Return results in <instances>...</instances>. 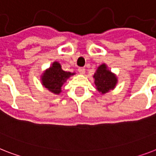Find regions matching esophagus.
<instances>
[{
	"mask_svg": "<svg viewBox=\"0 0 156 156\" xmlns=\"http://www.w3.org/2000/svg\"><path fill=\"white\" fill-rule=\"evenodd\" d=\"M78 72H79V74H84L85 69L84 68H82V67H80V68H78Z\"/></svg>",
	"mask_w": 156,
	"mask_h": 156,
	"instance_id": "obj_1",
	"label": "esophagus"
}]
</instances>
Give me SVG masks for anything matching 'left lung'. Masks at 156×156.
<instances>
[{"instance_id": "obj_1", "label": "left lung", "mask_w": 156, "mask_h": 156, "mask_svg": "<svg viewBox=\"0 0 156 156\" xmlns=\"http://www.w3.org/2000/svg\"><path fill=\"white\" fill-rule=\"evenodd\" d=\"M93 78L96 89L102 94H105L115 89L118 83L116 74L112 73L105 63H102L97 68Z\"/></svg>"}]
</instances>
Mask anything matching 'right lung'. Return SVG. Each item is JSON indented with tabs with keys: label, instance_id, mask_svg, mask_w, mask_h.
Instances as JSON below:
<instances>
[{
	"label": "right lung",
	"instance_id": "add662e5",
	"mask_svg": "<svg viewBox=\"0 0 156 156\" xmlns=\"http://www.w3.org/2000/svg\"><path fill=\"white\" fill-rule=\"evenodd\" d=\"M75 73L64 71L58 62H54L52 65L43 72L41 75V82L51 93L58 95L62 92L63 84L69 79V77L74 75Z\"/></svg>",
	"mask_w": 156,
	"mask_h": 156
}]
</instances>
